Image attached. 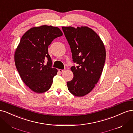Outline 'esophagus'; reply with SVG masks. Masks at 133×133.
Returning <instances> with one entry per match:
<instances>
[{"label":"esophagus","instance_id":"esophagus-1","mask_svg":"<svg viewBox=\"0 0 133 133\" xmlns=\"http://www.w3.org/2000/svg\"><path fill=\"white\" fill-rule=\"evenodd\" d=\"M65 70H66V69H63V70H62V69H59V73H63V72H64Z\"/></svg>","mask_w":133,"mask_h":133}]
</instances>
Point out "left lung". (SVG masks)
I'll return each instance as SVG.
<instances>
[{
    "label": "left lung",
    "mask_w": 133,
    "mask_h": 133,
    "mask_svg": "<svg viewBox=\"0 0 133 133\" xmlns=\"http://www.w3.org/2000/svg\"><path fill=\"white\" fill-rule=\"evenodd\" d=\"M62 29L73 62L78 64L71 68L74 77L67 82L68 89L76 96H83L93 89L102 75L106 57L105 46L99 36L88 26H63Z\"/></svg>",
    "instance_id": "1"
}]
</instances>
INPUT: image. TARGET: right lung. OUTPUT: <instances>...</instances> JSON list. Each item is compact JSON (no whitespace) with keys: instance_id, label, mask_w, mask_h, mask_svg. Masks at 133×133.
Segmentation results:
<instances>
[{"instance_id":"obj_1","label":"right lung","mask_w":133,"mask_h":133,"mask_svg":"<svg viewBox=\"0 0 133 133\" xmlns=\"http://www.w3.org/2000/svg\"><path fill=\"white\" fill-rule=\"evenodd\" d=\"M63 35L59 28L44 25L26 31L15 50L14 61L23 82L37 93L50 89L58 70L52 68L48 46L53 40ZM48 59L46 65L44 60Z\"/></svg>"}]
</instances>
